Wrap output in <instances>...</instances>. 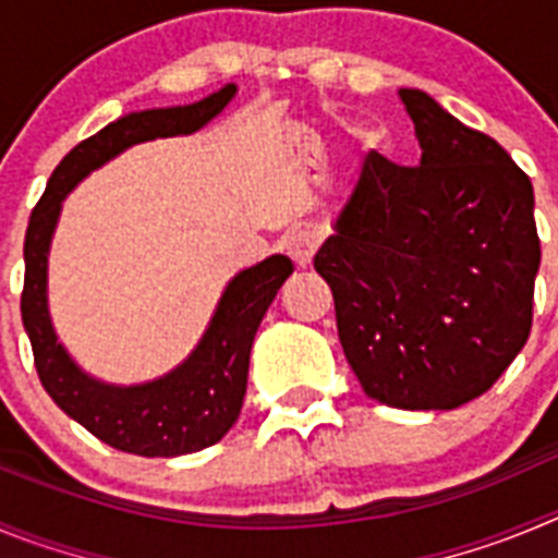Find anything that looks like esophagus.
<instances>
[{
  "label": "esophagus",
  "mask_w": 558,
  "mask_h": 558,
  "mask_svg": "<svg viewBox=\"0 0 558 558\" xmlns=\"http://www.w3.org/2000/svg\"><path fill=\"white\" fill-rule=\"evenodd\" d=\"M318 248H322V236L310 229L295 231V234H290V240H288L290 259L295 263V268H302V270L313 265V256Z\"/></svg>",
  "instance_id": "esophagus-1"
}]
</instances>
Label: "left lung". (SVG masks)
<instances>
[{
	"label": "left lung",
	"instance_id": "obj_1",
	"mask_svg": "<svg viewBox=\"0 0 558 558\" xmlns=\"http://www.w3.org/2000/svg\"><path fill=\"white\" fill-rule=\"evenodd\" d=\"M399 97L418 167L368 153L315 270L363 391L402 411H452L489 391L531 335L534 186L430 95Z\"/></svg>",
	"mask_w": 558,
	"mask_h": 558
}]
</instances>
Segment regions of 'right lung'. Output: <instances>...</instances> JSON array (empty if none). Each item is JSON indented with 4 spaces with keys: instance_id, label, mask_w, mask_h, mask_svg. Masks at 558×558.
Returning a JSON list of instances; mask_svg holds the SVG:
<instances>
[{
    "instance_id": "add662e5",
    "label": "right lung",
    "mask_w": 558,
    "mask_h": 558,
    "mask_svg": "<svg viewBox=\"0 0 558 558\" xmlns=\"http://www.w3.org/2000/svg\"><path fill=\"white\" fill-rule=\"evenodd\" d=\"M234 95V83H226L215 95L192 106L125 113L63 156L29 215L24 236L22 322L33 343L38 377L66 416L113 450L145 458H175L218 445L240 416L254 335L279 288L293 274V263L288 256L274 254L254 268L240 270L226 284L204 338L184 363L150 383L113 386L77 366L58 340L49 318V245L61 218L63 198L88 172L128 147L201 131L229 106Z\"/></svg>"
}]
</instances>
